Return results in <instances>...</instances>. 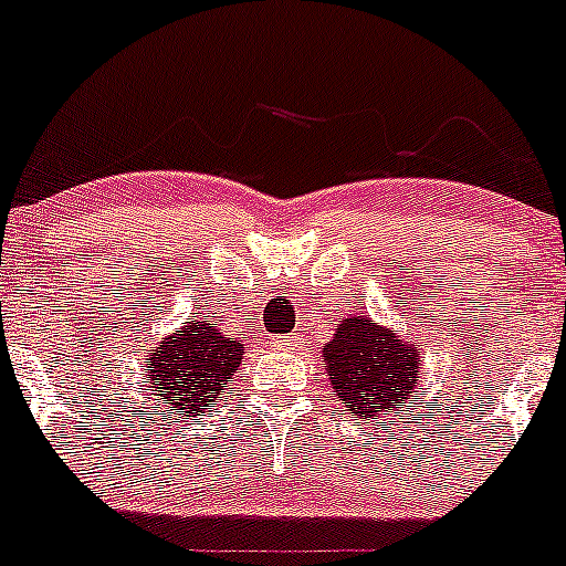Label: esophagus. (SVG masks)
I'll list each match as a JSON object with an SVG mask.
<instances>
[{
  "label": "esophagus",
  "instance_id": "34e87169",
  "mask_svg": "<svg viewBox=\"0 0 566 566\" xmlns=\"http://www.w3.org/2000/svg\"><path fill=\"white\" fill-rule=\"evenodd\" d=\"M293 336H271V347H276V350H293Z\"/></svg>",
  "mask_w": 566,
  "mask_h": 566
}]
</instances>
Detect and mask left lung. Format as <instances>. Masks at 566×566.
Wrapping results in <instances>:
<instances>
[{
    "label": "left lung",
    "instance_id": "8db88e82",
    "mask_svg": "<svg viewBox=\"0 0 566 566\" xmlns=\"http://www.w3.org/2000/svg\"><path fill=\"white\" fill-rule=\"evenodd\" d=\"M331 389L356 419L391 413L413 397L421 373L419 347L394 336L373 317H345L323 347Z\"/></svg>",
    "mask_w": 566,
    "mask_h": 566
}]
</instances>
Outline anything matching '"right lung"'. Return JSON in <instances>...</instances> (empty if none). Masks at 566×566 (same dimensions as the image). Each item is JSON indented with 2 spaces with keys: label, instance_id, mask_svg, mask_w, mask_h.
<instances>
[{
  "label": "right lung",
  "instance_id": "add662e5",
  "mask_svg": "<svg viewBox=\"0 0 566 566\" xmlns=\"http://www.w3.org/2000/svg\"><path fill=\"white\" fill-rule=\"evenodd\" d=\"M243 358L241 339H230L213 319H188L147 358V391H156L177 416L208 413Z\"/></svg>",
  "mask_w": 566,
  "mask_h": 566
}]
</instances>
